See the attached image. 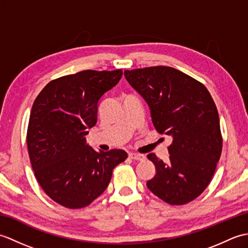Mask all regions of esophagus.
Listing matches in <instances>:
<instances>
[{"label":"esophagus","mask_w":248,"mask_h":248,"mask_svg":"<svg viewBox=\"0 0 248 248\" xmlns=\"http://www.w3.org/2000/svg\"><path fill=\"white\" fill-rule=\"evenodd\" d=\"M129 156L131 159L136 160V161H144L145 160V156L143 155H140V154H130Z\"/></svg>","instance_id":"34e87169"}]
</instances>
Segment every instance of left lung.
I'll return each mask as SVG.
<instances>
[{"label":"left lung","mask_w":248,"mask_h":248,"mask_svg":"<svg viewBox=\"0 0 248 248\" xmlns=\"http://www.w3.org/2000/svg\"><path fill=\"white\" fill-rule=\"evenodd\" d=\"M124 77L149 105L157 132L172 138L167 163L155 154L147 155L156 170L147 187L170 204L192 202L209 186L222 154L211 94L203 84L171 67L125 70Z\"/></svg>","instance_id":"1"}]
</instances>
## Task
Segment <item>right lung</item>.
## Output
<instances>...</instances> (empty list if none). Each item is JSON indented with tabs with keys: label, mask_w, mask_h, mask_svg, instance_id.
<instances>
[{
	"label": "right lung",
	"mask_w": 248,
	"mask_h": 248,
	"mask_svg": "<svg viewBox=\"0 0 248 248\" xmlns=\"http://www.w3.org/2000/svg\"><path fill=\"white\" fill-rule=\"evenodd\" d=\"M121 77V69L80 71L49 82L35 99L26 134L31 164L45 193L62 207L91 204L128 157L121 149L97 152L86 144L100 98Z\"/></svg>",
	"instance_id": "right-lung-1"
}]
</instances>
